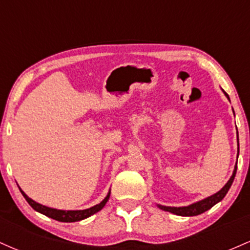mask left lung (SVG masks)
Segmentation results:
<instances>
[{"mask_svg":"<svg viewBox=\"0 0 250 250\" xmlns=\"http://www.w3.org/2000/svg\"><path fill=\"white\" fill-rule=\"evenodd\" d=\"M222 91L225 93L227 99L230 101L228 94H227L225 90H222ZM239 151H240L239 134H237V159H239ZM236 169H237V161H236V165H235V167H234L233 175H231L230 179L228 180V182L223 186L221 190L217 191V193H215L214 195H211V196H208V197H206V199L197 201V202L191 203V205H189V206H185V207H169V206H162V205H157V207L165 211H169V213L179 215V216H196V215L205 213V211H207L208 209H210L213 206H215L216 203H219L220 201L223 200V197H225L226 194L228 193L229 188L231 187V183H233V181L235 179V175H236Z\"/></svg>","mask_w":250,"mask_h":250,"instance_id":"8db88e82","label":"left lung"}]
</instances>
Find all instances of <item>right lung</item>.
Instances as JSON below:
<instances>
[{
    "mask_svg": "<svg viewBox=\"0 0 250 250\" xmlns=\"http://www.w3.org/2000/svg\"><path fill=\"white\" fill-rule=\"evenodd\" d=\"M20 188V187H19ZM20 191H21L22 195L24 196V199L27 200V202L29 203L30 207L34 209V210L39 211L45 216L50 217V219H54L56 221H60V222H76V221H81L87 219V217L91 216V215L96 214L97 211H100L101 209L104 207L107 201L109 200V196H110V190L108 191L107 196L103 199L99 205L94 206V207L88 208V209H83V210H61V209H55V208H50L47 207V206H43L41 203L36 202V201L31 200L27 194L20 188Z\"/></svg>",
    "mask_w": 250,
    "mask_h": 250,
    "instance_id": "add662e5",
    "label": "right lung"
}]
</instances>
